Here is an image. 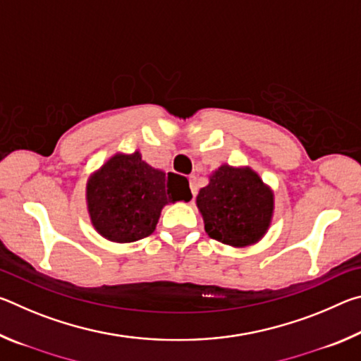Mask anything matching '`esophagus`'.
Segmentation results:
<instances>
[{"label":"esophagus","instance_id":"34e87169","mask_svg":"<svg viewBox=\"0 0 361 361\" xmlns=\"http://www.w3.org/2000/svg\"><path fill=\"white\" fill-rule=\"evenodd\" d=\"M189 188H191V194H192V202H194V197H195V194H197V186H195V176H194V175L189 176Z\"/></svg>","mask_w":361,"mask_h":361}]
</instances>
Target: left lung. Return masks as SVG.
Returning <instances> with one entry per match:
<instances>
[{"mask_svg":"<svg viewBox=\"0 0 361 361\" xmlns=\"http://www.w3.org/2000/svg\"><path fill=\"white\" fill-rule=\"evenodd\" d=\"M195 204L212 239L234 248L259 242L274 216V192L250 167L223 164L200 188Z\"/></svg>","mask_w":361,"mask_h":361,"instance_id":"1","label":"left lung"}]
</instances>
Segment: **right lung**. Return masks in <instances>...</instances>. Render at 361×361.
Segmentation results:
<instances>
[{"label":"right lung","instance_id":"1","mask_svg":"<svg viewBox=\"0 0 361 361\" xmlns=\"http://www.w3.org/2000/svg\"><path fill=\"white\" fill-rule=\"evenodd\" d=\"M191 199L186 181L175 176L173 185L170 173L146 164L140 151L116 152L89 176L85 186L90 223L103 239L116 243L148 237L164 207Z\"/></svg>","mask_w":361,"mask_h":361}]
</instances>
